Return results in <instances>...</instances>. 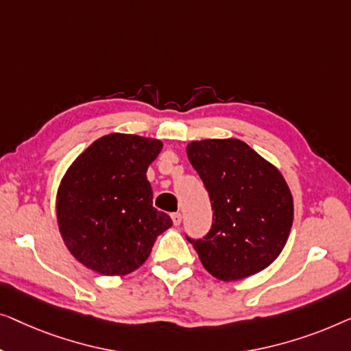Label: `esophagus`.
<instances>
[{"label": "esophagus", "instance_id": "1", "mask_svg": "<svg viewBox=\"0 0 351 351\" xmlns=\"http://www.w3.org/2000/svg\"><path fill=\"white\" fill-rule=\"evenodd\" d=\"M171 219H173L175 226H180L182 216H181V213H171Z\"/></svg>", "mask_w": 351, "mask_h": 351}]
</instances>
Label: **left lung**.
<instances>
[{
  "label": "left lung",
  "instance_id": "obj_1",
  "mask_svg": "<svg viewBox=\"0 0 351 351\" xmlns=\"http://www.w3.org/2000/svg\"><path fill=\"white\" fill-rule=\"evenodd\" d=\"M187 157L213 210L208 234L186 235L204 267L224 281L264 270L278 258L293 226V195L285 178L235 138L192 141Z\"/></svg>",
  "mask_w": 351,
  "mask_h": 351
}]
</instances>
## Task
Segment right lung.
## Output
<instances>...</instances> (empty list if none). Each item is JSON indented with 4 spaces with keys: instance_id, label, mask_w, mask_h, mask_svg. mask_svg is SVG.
I'll return each instance as SVG.
<instances>
[{
    "instance_id": "right-lung-1",
    "label": "right lung",
    "mask_w": 351,
    "mask_h": 351,
    "mask_svg": "<svg viewBox=\"0 0 351 351\" xmlns=\"http://www.w3.org/2000/svg\"><path fill=\"white\" fill-rule=\"evenodd\" d=\"M162 143L111 133L73 162L57 194V221L66 248L101 275H125L145 264L152 245L171 227L152 206L147 167Z\"/></svg>"
}]
</instances>
